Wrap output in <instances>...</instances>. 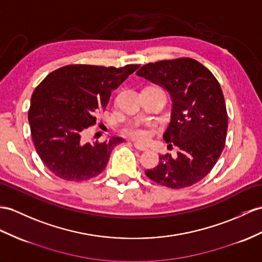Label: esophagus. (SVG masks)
Instances as JSON below:
<instances>
[{"label":"esophagus","mask_w":262,"mask_h":262,"mask_svg":"<svg viewBox=\"0 0 262 262\" xmlns=\"http://www.w3.org/2000/svg\"><path fill=\"white\" fill-rule=\"evenodd\" d=\"M133 145H135V148L137 149V150H139V151H145V150H148V148H146L145 145H143V144H140V143H133Z\"/></svg>","instance_id":"34e87169"}]
</instances>
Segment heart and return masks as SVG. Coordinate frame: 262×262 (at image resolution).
<instances>
[{
    "label": "heart",
    "mask_w": 262,
    "mask_h": 262,
    "mask_svg": "<svg viewBox=\"0 0 262 262\" xmlns=\"http://www.w3.org/2000/svg\"><path fill=\"white\" fill-rule=\"evenodd\" d=\"M123 133L138 142H145L150 138V132L139 124H129L123 129Z\"/></svg>",
    "instance_id": "heart-1"
}]
</instances>
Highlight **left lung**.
<instances>
[{"instance_id": "left-lung-1", "label": "left lung", "mask_w": 262, "mask_h": 262, "mask_svg": "<svg viewBox=\"0 0 262 262\" xmlns=\"http://www.w3.org/2000/svg\"><path fill=\"white\" fill-rule=\"evenodd\" d=\"M161 85L171 95V121L164 141L179 152L159 157L146 177L161 186L182 189L202 180L218 161L225 148L228 114L218 80L190 57L148 63L137 72Z\"/></svg>"}]
</instances>
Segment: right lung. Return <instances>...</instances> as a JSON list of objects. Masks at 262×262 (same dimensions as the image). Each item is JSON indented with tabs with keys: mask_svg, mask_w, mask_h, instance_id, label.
<instances>
[{
	"mask_svg": "<svg viewBox=\"0 0 262 262\" xmlns=\"http://www.w3.org/2000/svg\"><path fill=\"white\" fill-rule=\"evenodd\" d=\"M139 67L66 66L36 86L28 114L31 136L37 155L53 174L68 181H84L105 169L122 138L90 143L83 136L97 122L95 114L105 110L111 91Z\"/></svg>",
	"mask_w": 262,
	"mask_h": 262,
	"instance_id": "obj_1",
	"label": "right lung"
}]
</instances>
